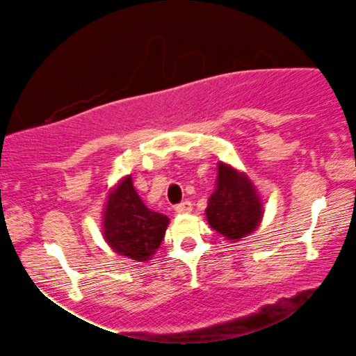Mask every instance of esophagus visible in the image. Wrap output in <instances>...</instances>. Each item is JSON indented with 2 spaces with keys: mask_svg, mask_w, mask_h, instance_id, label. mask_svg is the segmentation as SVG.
Here are the masks:
<instances>
[{
  "mask_svg": "<svg viewBox=\"0 0 356 356\" xmlns=\"http://www.w3.org/2000/svg\"><path fill=\"white\" fill-rule=\"evenodd\" d=\"M191 211H192V202L191 201H184V202L175 206V212H179V214H189Z\"/></svg>",
  "mask_w": 356,
  "mask_h": 356,
  "instance_id": "esophagus-1",
  "label": "esophagus"
}]
</instances>
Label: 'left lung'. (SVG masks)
Segmentation results:
<instances>
[{
  "label": "left lung",
  "mask_w": 356,
  "mask_h": 356,
  "mask_svg": "<svg viewBox=\"0 0 356 356\" xmlns=\"http://www.w3.org/2000/svg\"><path fill=\"white\" fill-rule=\"evenodd\" d=\"M218 170L216 191L207 201V220L227 241H239L259 226L263 202L246 174L224 162H219Z\"/></svg>",
  "instance_id": "left-lung-1"
}]
</instances>
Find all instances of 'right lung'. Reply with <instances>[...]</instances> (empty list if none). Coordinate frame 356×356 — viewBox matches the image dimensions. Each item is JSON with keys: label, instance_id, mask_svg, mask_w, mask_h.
Returning <instances> with one entry per match:
<instances>
[{"label": "right lung", "instance_id": "1", "mask_svg": "<svg viewBox=\"0 0 356 356\" xmlns=\"http://www.w3.org/2000/svg\"><path fill=\"white\" fill-rule=\"evenodd\" d=\"M102 222L108 246L117 254L142 263L161 246L169 218L149 209L138 197L132 177L127 175L110 191Z\"/></svg>", "mask_w": 356, "mask_h": 356}]
</instances>
